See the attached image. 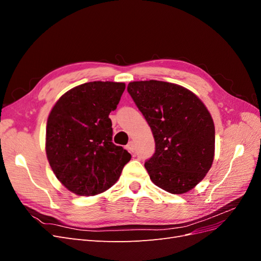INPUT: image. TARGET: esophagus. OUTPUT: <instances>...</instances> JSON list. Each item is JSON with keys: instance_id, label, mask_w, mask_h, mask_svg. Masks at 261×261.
Here are the masks:
<instances>
[{"instance_id": "obj_1", "label": "esophagus", "mask_w": 261, "mask_h": 261, "mask_svg": "<svg viewBox=\"0 0 261 261\" xmlns=\"http://www.w3.org/2000/svg\"><path fill=\"white\" fill-rule=\"evenodd\" d=\"M126 149H127L129 152H134V150H135V146H134L133 141H129V143L127 144V146H126Z\"/></svg>"}]
</instances>
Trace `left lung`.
Returning <instances> with one entry per match:
<instances>
[{"instance_id":"1","label":"left lung","mask_w":261,"mask_h":261,"mask_svg":"<svg viewBox=\"0 0 261 261\" xmlns=\"http://www.w3.org/2000/svg\"><path fill=\"white\" fill-rule=\"evenodd\" d=\"M127 91L153 134L155 151L145 163L150 179L171 194L191 191L215 158V124L208 109L176 84L133 82Z\"/></svg>"}]
</instances>
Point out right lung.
I'll return each mask as SVG.
<instances>
[{
    "label": "right lung",
    "instance_id": "add662e5",
    "mask_svg": "<svg viewBox=\"0 0 261 261\" xmlns=\"http://www.w3.org/2000/svg\"><path fill=\"white\" fill-rule=\"evenodd\" d=\"M124 90V83H86L63 94L49 114L46 158L57 178L78 196L106 192L130 160V153L112 143L109 117Z\"/></svg>",
    "mask_w": 261,
    "mask_h": 261
}]
</instances>
